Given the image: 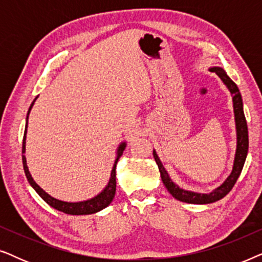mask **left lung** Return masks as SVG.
Listing matches in <instances>:
<instances>
[{"instance_id": "left-lung-1", "label": "left lung", "mask_w": 262, "mask_h": 262, "mask_svg": "<svg viewBox=\"0 0 262 262\" xmlns=\"http://www.w3.org/2000/svg\"><path fill=\"white\" fill-rule=\"evenodd\" d=\"M212 73H216L218 77L221 78L222 82L227 85V88L230 92L232 96V106H234V114H235V125H236V152L234 159V166H232V170L229 177L225 179V181L217 188H214L212 192L210 193H196L192 191H187V189L180 188L179 186L173 182L169 174L163 167L162 162H161L160 157L157 156L155 150L152 151L154 159H155L157 166H159L161 179H162L163 185L166 186L168 192L174 196L175 199L180 200V202L188 203V204H211L217 202L222 198H224L234 185L237 181V179L241 174L243 164L246 162L247 154H248V127H247V121L245 117V112H243V102L242 96L239 93L237 85L235 82L228 76L227 73L222 69L221 67H212L209 69Z\"/></svg>"}]
</instances>
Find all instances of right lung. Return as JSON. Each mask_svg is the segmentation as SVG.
<instances>
[{
  "label": "right lung",
  "instance_id": "add662e5",
  "mask_svg": "<svg viewBox=\"0 0 262 262\" xmlns=\"http://www.w3.org/2000/svg\"><path fill=\"white\" fill-rule=\"evenodd\" d=\"M37 98H38V96H37ZM37 98H35L33 100V102L31 103L30 110H28V113H27L26 127H25V135H24V142H23V154L26 151V134H27V126H28V116H30V112H31L32 107H33ZM125 148H126V142H121L119 146H118L116 161H114L112 171H111L110 181H108V184L106 185V187L103 188L98 195L93 196V198H91V199L83 200V202H76V203L63 202V200L53 198V196L50 195L49 193H46L44 189H42L40 186H39L37 182L33 180V178H32L30 170H28L26 157L23 155L24 170H25V174H26V178H27L28 182H30V185L34 188V191L41 196V199L44 200L45 203H48L50 206L53 207V209L58 210V211H60V212L68 213V214H92V213L99 212V211L103 210L105 207H107L111 203H112V200L114 198V194H116V187H117V186H116L117 185V182H116V167H117L118 160L120 159L121 155H123V151L125 150Z\"/></svg>",
  "mask_w": 262,
  "mask_h": 262
}]
</instances>
